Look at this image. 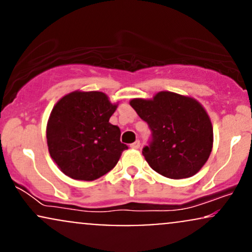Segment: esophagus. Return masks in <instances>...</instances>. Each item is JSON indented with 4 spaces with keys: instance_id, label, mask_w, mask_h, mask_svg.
I'll list each match as a JSON object with an SVG mask.
<instances>
[{
    "instance_id": "esophagus-1",
    "label": "esophagus",
    "mask_w": 252,
    "mask_h": 252,
    "mask_svg": "<svg viewBox=\"0 0 252 252\" xmlns=\"http://www.w3.org/2000/svg\"><path fill=\"white\" fill-rule=\"evenodd\" d=\"M140 146H141V143H140V141H135V142L134 143H131V144H130V148H131V149H138V148H140Z\"/></svg>"
}]
</instances>
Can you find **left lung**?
<instances>
[{"instance_id":"left-lung-1","label":"left lung","mask_w":252,"mask_h":252,"mask_svg":"<svg viewBox=\"0 0 252 252\" xmlns=\"http://www.w3.org/2000/svg\"><path fill=\"white\" fill-rule=\"evenodd\" d=\"M130 105L153 132L152 143L142 154L155 172L169 179H185L202 168L212 152L213 126L198 100L160 91L150 99L134 98Z\"/></svg>"}]
</instances>
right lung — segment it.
Listing matches in <instances>:
<instances>
[{
    "instance_id": "add662e5",
    "label": "right lung",
    "mask_w": 252,
    "mask_h": 252,
    "mask_svg": "<svg viewBox=\"0 0 252 252\" xmlns=\"http://www.w3.org/2000/svg\"><path fill=\"white\" fill-rule=\"evenodd\" d=\"M118 104L104 92H70L52 109L46 128L48 152L65 175L94 181L116 166L126 144L109 122Z\"/></svg>"
}]
</instances>
